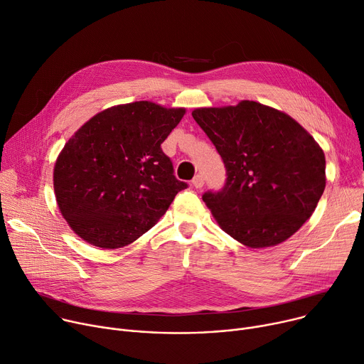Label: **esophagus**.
<instances>
[{
	"mask_svg": "<svg viewBox=\"0 0 364 364\" xmlns=\"http://www.w3.org/2000/svg\"><path fill=\"white\" fill-rule=\"evenodd\" d=\"M191 184H193V187H196V188H200V187H203V184H205V178H203V176H196V177L193 178Z\"/></svg>",
	"mask_w": 364,
	"mask_h": 364,
	"instance_id": "esophagus-1",
	"label": "esophagus"
}]
</instances>
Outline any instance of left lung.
Masks as SVG:
<instances>
[{
    "mask_svg": "<svg viewBox=\"0 0 364 364\" xmlns=\"http://www.w3.org/2000/svg\"><path fill=\"white\" fill-rule=\"evenodd\" d=\"M219 152L226 181L203 202L228 235L250 248L290 238L325 188V155L289 114L257 102L191 113Z\"/></svg>",
    "mask_w": 364,
    "mask_h": 364,
    "instance_id": "8db88e82",
    "label": "left lung"
}]
</instances>
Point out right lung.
Masks as SVG:
<instances>
[{
	"label": "right lung",
	"instance_id": "right-lung-1",
	"mask_svg": "<svg viewBox=\"0 0 364 364\" xmlns=\"http://www.w3.org/2000/svg\"><path fill=\"white\" fill-rule=\"evenodd\" d=\"M184 113L151 102L114 106L65 144L53 188L62 216L80 238L103 250L129 245L187 188L161 149Z\"/></svg>",
	"mask_w": 364,
	"mask_h": 364
}]
</instances>
